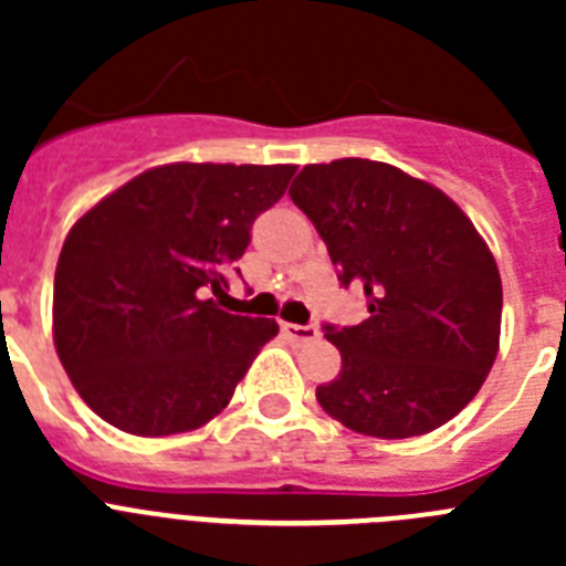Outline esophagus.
<instances>
[{
	"label": "esophagus",
	"instance_id": "esophagus-1",
	"mask_svg": "<svg viewBox=\"0 0 566 566\" xmlns=\"http://www.w3.org/2000/svg\"><path fill=\"white\" fill-rule=\"evenodd\" d=\"M283 332H286V337H292L294 343H308V339L317 337V328L297 326V323H283Z\"/></svg>",
	"mask_w": 566,
	"mask_h": 566
}]
</instances>
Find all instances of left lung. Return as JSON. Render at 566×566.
<instances>
[{"instance_id": "8db88e82", "label": "left lung", "mask_w": 566, "mask_h": 566, "mask_svg": "<svg viewBox=\"0 0 566 566\" xmlns=\"http://www.w3.org/2000/svg\"><path fill=\"white\" fill-rule=\"evenodd\" d=\"M292 201L337 266L365 294L359 326L326 323L337 379L317 388L323 411L352 431L408 439L433 431L476 397L502 328V277L468 214L391 164H308Z\"/></svg>"}]
</instances>
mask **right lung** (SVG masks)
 <instances>
[{
	"mask_svg": "<svg viewBox=\"0 0 566 566\" xmlns=\"http://www.w3.org/2000/svg\"><path fill=\"white\" fill-rule=\"evenodd\" d=\"M292 164H169L107 195L70 229L53 283V339L70 382L118 431H195L229 405L266 317L223 312L252 223Z\"/></svg>",
	"mask_w": 566,
	"mask_h": 566,
	"instance_id": "right-lung-1",
	"label": "right lung"
}]
</instances>
